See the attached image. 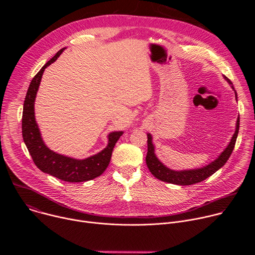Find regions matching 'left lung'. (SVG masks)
Here are the masks:
<instances>
[{
	"mask_svg": "<svg viewBox=\"0 0 255 255\" xmlns=\"http://www.w3.org/2000/svg\"><path fill=\"white\" fill-rule=\"evenodd\" d=\"M225 80L232 85L231 81L225 77ZM232 89L234 90V87L232 86ZM235 97L237 99V94L235 92ZM238 131H239V117L237 118V123H236V130L235 133L227 146V148L220 154V156L218 157L216 160L208 164L207 166H204L202 168L198 169H191V170H183V171H175L167 168L164 166L156 157L154 153V146L152 144V137L150 134H147V154H146V164L147 167L149 168L150 172L158 179L162 181H166V183L173 184V185H179V186H189V185H194L197 183H201V181L205 180L207 177L215 173L218 169L221 168L229 159L234 146L236 143V139L238 136Z\"/></svg>",
	"mask_w": 255,
	"mask_h": 255,
	"instance_id": "1",
	"label": "left lung"
}]
</instances>
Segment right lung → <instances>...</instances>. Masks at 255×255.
Masks as SVG:
<instances>
[{"instance_id": "1", "label": "right lung", "mask_w": 255, "mask_h": 255, "mask_svg": "<svg viewBox=\"0 0 255 255\" xmlns=\"http://www.w3.org/2000/svg\"><path fill=\"white\" fill-rule=\"evenodd\" d=\"M64 48L60 49L37 72L28 88L22 115V135L27 149L35 163L41 171L69 183H81L100 176L110 163L114 146L122 131L109 134L108 146L98 154L79 160L63 156L51 151L44 144L34 116V101L37 94L44 69L54 62Z\"/></svg>"}]
</instances>
